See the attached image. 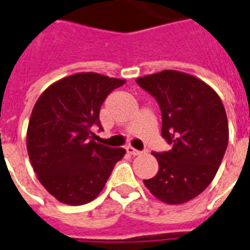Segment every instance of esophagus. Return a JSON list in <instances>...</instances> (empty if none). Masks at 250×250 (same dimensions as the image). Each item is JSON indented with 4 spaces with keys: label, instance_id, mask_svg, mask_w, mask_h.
I'll use <instances>...</instances> for the list:
<instances>
[{
    "label": "esophagus",
    "instance_id": "obj_1",
    "mask_svg": "<svg viewBox=\"0 0 250 250\" xmlns=\"http://www.w3.org/2000/svg\"><path fill=\"white\" fill-rule=\"evenodd\" d=\"M125 150H127V153L131 154V155H140V154H143V151L133 149L132 146H127V147H125Z\"/></svg>",
    "mask_w": 250,
    "mask_h": 250
}]
</instances>
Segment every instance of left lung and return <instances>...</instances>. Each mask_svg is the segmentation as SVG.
I'll return each instance as SVG.
<instances>
[{
    "mask_svg": "<svg viewBox=\"0 0 250 250\" xmlns=\"http://www.w3.org/2000/svg\"><path fill=\"white\" fill-rule=\"evenodd\" d=\"M162 111L167 153H153L159 171L144 184L160 202L178 206L202 194L216 176L229 143V122L220 96L188 73L162 72L136 79Z\"/></svg>",
    "mask_w": 250,
    "mask_h": 250,
    "instance_id": "obj_1",
    "label": "left lung"
}]
</instances>
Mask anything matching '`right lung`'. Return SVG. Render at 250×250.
Returning a JSON list of instances; mask_svg holds the SVG:
<instances>
[{
    "mask_svg": "<svg viewBox=\"0 0 250 250\" xmlns=\"http://www.w3.org/2000/svg\"><path fill=\"white\" fill-rule=\"evenodd\" d=\"M125 79L82 72L59 79L38 97L26 129L30 164L56 200L68 206L92 202L125 150L93 141L101 129L100 107Z\"/></svg>",
    "mask_w": 250,
    "mask_h": 250,
    "instance_id": "right-lung-1",
    "label": "right lung"
}]
</instances>
